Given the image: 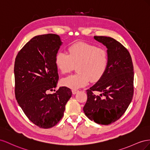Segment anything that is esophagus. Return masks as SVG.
<instances>
[{"label": "esophagus", "mask_w": 150, "mask_h": 150, "mask_svg": "<svg viewBox=\"0 0 150 150\" xmlns=\"http://www.w3.org/2000/svg\"><path fill=\"white\" fill-rule=\"evenodd\" d=\"M78 90H72V93L73 94H75L76 92H78Z\"/></svg>", "instance_id": "1"}]
</instances>
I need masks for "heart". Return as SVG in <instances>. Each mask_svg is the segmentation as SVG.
<instances>
[{
	"instance_id": "1",
	"label": "heart",
	"mask_w": 150,
	"mask_h": 150,
	"mask_svg": "<svg viewBox=\"0 0 150 150\" xmlns=\"http://www.w3.org/2000/svg\"><path fill=\"white\" fill-rule=\"evenodd\" d=\"M68 54L58 51L55 57V65L62 74H67L76 66L77 74L64 78V86L77 89L85 86L91 80L96 82L105 74L109 63L107 51L103 48L85 42H77L68 47Z\"/></svg>"
}]
</instances>
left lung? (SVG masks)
<instances>
[{
    "label": "left lung",
    "mask_w": 150,
    "mask_h": 150,
    "mask_svg": "<svg viewBox=\"0 0 150 150\" xmlns=\"http://www.w3.org/2000/svg\"><path fill=\"white\" fill-rule=\"evenodd\" d=\"M94 39L108 48L109 63L102 78L86 91L87 100L83 109L90 120L108 125L125 114L132 99L133 65L129 51L114 38L95 36ZM94 91L101 93L96 96Z\"/></svg>",
    "instance_id": "obj_1"
}]
</instances>
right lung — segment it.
Instances as JSON below:
<instances>
[{
  "label": "right lung",
  "mask_w": 150,
  "mask_h": 150,
  "mask_svg": "<svg viewBox=\"0 0 150 150\" xmlns=\"http://www.w3.org/2000/svg\"><path fill=\"white\" fill-rule=\"evenodd\" d=\"M62 42L54 34L36 36L18 53L14 63L15 96L28 118L41 128L52 127L61 120L71 97L70 88L59 87L55 57Z\"/></svg>",
  "instance_id": "add662e5"
}]
</instances>
